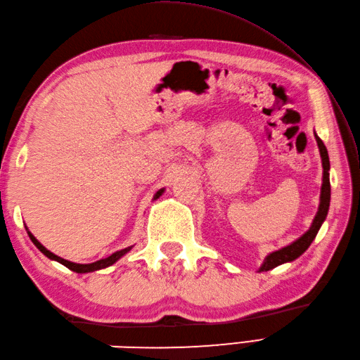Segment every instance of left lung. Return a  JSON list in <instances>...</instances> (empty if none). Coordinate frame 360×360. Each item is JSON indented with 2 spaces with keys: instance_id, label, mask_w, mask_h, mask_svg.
<instances>
[{
  "instance_id": "8db88e82",
  "label": "left lung",
  "mask_w": 360,
  "mask_h": 360,
  "mask_svg": "<svg viewBox=\"0 0 360 360\" xmlns=\"http://www.w3.org/2000/svg\"><path fill=\"white\" fill-rule=\"evenodd\" d=\"M316 141L319 145V150H320V156H322V165H323V184H322V193H320V205H319V212L312 221V226L309 231L304 233L303 236H300L297 241H294L292 244H289V246L283 248L277 252H272L266 257L264 263L259 267V272H264V271H271L274 267H277L278 264L283 263H288V262H292V259L300 257L304 250H307L311 243L314 241L316 235L319 232L320 226L325 221L326 215H328V209H330V200H331V186H330V158H328V151L326 147L323 145L322 139L316 134Z\"/></svg>"
}]
</instances>
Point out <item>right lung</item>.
Segmentation results:
<instances>
[{"label":"right lung","mask_w":360,"mask_h":360,"mask_svg":"<svg viewBox=\"0 0 360 360\" xmlns=\"http://www.w3.org/2000/svg\"><path fill=\"white\" fill-rule=\"evenodd\" d=\"M162 192H164V188L162 190H159V192L155 195V200H158V198L162 195ZM29 233V236H30V240H32V243L35 244V246L40 249L43 254L48 257V258H51V259H56V262H58V263H62L63 266H66L68 269H71V271H74V272H79V274H85V272H93V271H98V269H103V267H108V266H111V264H114L117 262V259L122 257V255H125L127 252L131 249V248H127V249H122V250H117V252H114V254L111 255V257H108V258H103V259H98V262H94V263H91V264H77V263H71V262H68V259H65V258H60V257H57L56 254H52V252H49L48 249H46L43 244H40V241H37V238L35 236L30 233V232H27Z\"/></svg>","instance_id":"obj_1"}]
</instances>
